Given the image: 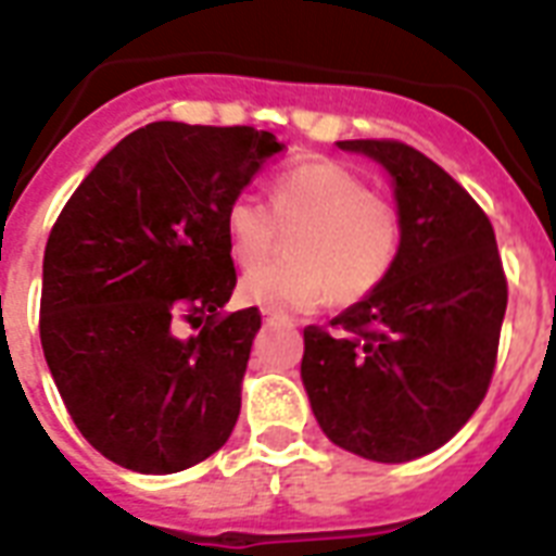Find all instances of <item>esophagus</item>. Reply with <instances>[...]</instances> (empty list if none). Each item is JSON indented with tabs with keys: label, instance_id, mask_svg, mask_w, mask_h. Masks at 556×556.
Wrapping results in <instances>:
<instances>
[{
	"label": "esophagus",
	"instance_id": "obj_1",
	"mask_svg": "<svg viewBox=\"0 0 556 556\" xmlns=\"http://www.w3.org/2000/svg\"><path fill=\"white\" fill-rule=\"evenodd\" d=\"M264 321L266 324H275V321H281V315L273 313V309H264Z\"/></svg>",
	"mask_w": 556,
	"mask_h": 556
}]
</instances>
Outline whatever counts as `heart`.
<instances>
[{
	"label": "heart",
	"mask_w": 556,
	"mask_h": 556,
	"mask_svg": "<svg viewBox=\"0 0 556 556\" xmlns=\"http://www.w3.org/2000/svg\"><path fill=\"white\" fill-rule=\"evenodd\" d=\"M295 228L300 232L294 231ZM294 231L291 261L261 267L238 292L273 313H306L330 301L355 304L388 281L402 250V215L336 160L309 157L273 177L269 208L241 192L226 203L224 235L241 269L260 266Z\"/></svg>",
	"instance_id": "1"
}]
</instances>
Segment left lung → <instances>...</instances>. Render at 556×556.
Segmentation results:
<instances>
[{"instance_id":"obj_1","label":"left lung","mask_w":556,"mask_h":556,"mask_svg":"<svg viewBox=\"0 0 556 556\" xmlns=\"http://www.w3.org/2000/svg\"><path fill=\"white\" fill-rule=\"evenodd\" d=\"M396 184L402 250L379 290L304 330L301 379L330 442L372 462L437 451L496 367L508 281L494 226L445 168L399 140H341Z\"/></svg>"}]
</instances>
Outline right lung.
<instances>
[{"label":"right lung","instance_id":"1","mask_svg":"<svg viewBox=\"0 0 556 556\" xmlns=\"http://www.w3.org/2000/svg\"><path fill=\"white\" fill-rule=\"evenodd\" d=\"M275 152V135L252 126L160 119L123 137L62 206L39 339L105 459L177 473L226 445L261 313H224L238 283L224 212ZM186 326L195 336L180 340Z\"/></svg>","mask_w":556,"mask_h":556}]
</instances>
